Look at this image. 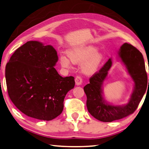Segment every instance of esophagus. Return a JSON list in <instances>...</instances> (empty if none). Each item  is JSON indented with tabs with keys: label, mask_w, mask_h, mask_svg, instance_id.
I'll return each instance as SVG.
<instances>
[{
	"label": "esophagus",
	"mask_w": 149,
	"mask_h": 149,
	"mask_svg": "<svg viewBox=\"0 0 149 149\" xmlns=\"http://www.w3.org/2000/svg\"><path fill=\"white\" fill-rule=\"evenodd\" d=\"M75 84L78 86V85H81V84H82L83 79L82 78H81V77L77 76L75 79Z\"/></svg>",
	"instance_id": "1"
}]
</instances>
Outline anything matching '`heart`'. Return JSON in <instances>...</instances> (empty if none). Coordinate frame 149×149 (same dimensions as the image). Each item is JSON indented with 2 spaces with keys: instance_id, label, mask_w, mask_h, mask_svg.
Wrapping results in <instances>:
<instances>
[{
  "instance_id": "1",
  "label": "heart",
  "mask_w": 149,
  "mask_h": 149,
  "mask_svg": "<svg viewBox=\"0 0 149 149\" xmlns=\"http://www.w3.org/2000/svg\"><path fill=\"white\" fill-rule=\"evenodd\" d=\"M97 49L94 46H85L72 49L68 52V58L66 56L60 57L61 66L65 68L70 66V60L73 63L79 64L85 62L81 65L82 71L86 74H92L97 70L103 59V55L97 52Z\"/></svg>"
}]
</instances>
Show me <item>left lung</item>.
<instances>
[{
	"label": "left lung",
	"mask_w": 149,
	"mask_h": 149,
	"mask_svg": "<svg viewBox=\"0 0 149 149\" xmlns=\"http://www.w3.org/2000/svg\"><path fill=\"white\" fill-rule=\"evenodd\" d=\"M119 55L134 83V88L129 103L124 106H113L106 103L102 95V85L112 66L111 59L90 78V83L84 87L89 113L103 122H112L132 114L147 90V74L141 52L132 45L125 42L119 49Z\"/></svg>",
	"instance_id": "obj_1"
}]
</instances>
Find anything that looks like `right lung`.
Wrapping results in <instances>:
<instances>
[{
    "mask_svg": "<svg viewBox=\"0 0 149 149\" xmlns=\"http://www.w3.org/2000/svg\"><path fill=\"white\" fill-rule=\"evenodd\" d=\"M57 52L51 45L28 41L17 48L6 66L9 97L29 117L50 121L62 113L64 99L75 86L74 77H63L54 66Z\"/></svg>",
    "mask_w": 149,
    "mask_h": 149,
    "instance_id": "add662e5",
    "label": "right lung"
}]
</instances>
